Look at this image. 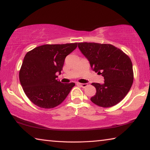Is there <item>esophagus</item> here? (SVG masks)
<instances>
[{"instance_id": "obj_1", "label": "esophagus", "mask_w": 150, "mask_h": 150, "mask_svg": "<svg viewBox=\"0 0 150 150\" xmlns=\"http://www.w3.org/2000/svg\"><path fill=\"white\" fill-rule=\"evenodd\" d=\"M77 85L83 88H85L88 85L87 83H77Z\"/></svg>"}]
</instances>
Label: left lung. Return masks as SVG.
I'll list each match as a JSON object with an SVG mask.
<instances>
[{"mask_svg":"<svg viewBox=\"0 0 150 150\" xmlns=\"http://www.w3.org/2000/svg\"><path fill=\"white\" fill-rule=\"evenodd\" d=\"M79 49L92 69L104 77V83H93L96 94L91 100L101 107H111L125 97L132 85L134 73L130 58L118 48L107 44L82 42Z\"/></svg>","mask_w":150,"mask_h":150,"instance_id":"8db88e82","label":"left lung"}]
</instances>
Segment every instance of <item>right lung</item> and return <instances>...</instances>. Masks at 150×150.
I'll return each mask as SVG.
<instances>
[{
	"label": "right lung",
	"mask_w": 150,
	"mask_h": 150,
	"mask_svg": "<svg viewBox=\"0 0 150 150\" xmlns=\"http://www.w3.org/2000/svg\"><path fill=\"white\" fill-rule=\"evenodd\" d=\"M77 47V43L46 44L27 53L19 73L20 81L28 98L38 106L52 108L60 105L75 86L57 79L65 59Z\"/></svg>",
	"instance_id": "1"
}]
</instances>
